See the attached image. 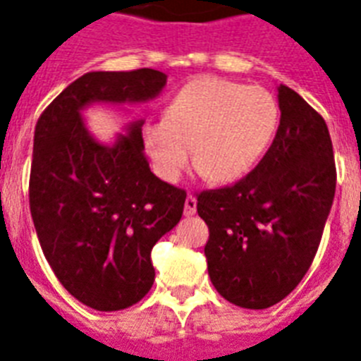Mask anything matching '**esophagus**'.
I'll return each instance as SVG.
<instances>
[{
  "label": "esophagus",
  "mask_w": 361,
  "mask_h": 361,
  "mask_svg": "<svg viewBox=\"0 0 361 361\" xmlns=\"http://www.w3.org/2000/svg\"><path fill=\"white\" fill-rule=\"evenodd\" d=\"M195 212H197V201H195V197H192V195H188L186 202H184V216L190 217Z\"/></svg>",
  "instance_id": "obj_1"
}]
</instances>
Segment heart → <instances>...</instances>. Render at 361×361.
<instances>
[{"mask_svg":"<svg viewBox=\"0 0 361 361\" xmlns=\"http://www.w3.org/2000/svg\"><path fill=\"white\" fill-rule=\"evenodd\" d=\"M281 123L275 95L219 77L184 85L166 109V120L144 125L142 140L154 175L177 183L190 164L210 183H234L264 159Z\"/></svg>","mask_w":361,"mask_h":361,"instance_id":"1","label":"heart"}]
</instances>
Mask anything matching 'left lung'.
Listing matches in <instances>:
<instances>
[{"instance_id":"left-lung-1","label":"left lung","mask_w":361,"mask_h":361,"mask_svg":"<svg viewBox=\"0 0 361 361\" xmlns=\"http://www.w3.org/2000/svg\"><path fill=\"white\" fill-rule=\"evenodd\" d=\"M281 125L245 178L197 195L210 228L208 275L221 297L264 310L297 288L312 266L336 193L324 120L295 90L276 86Z\"/></svg>"}]
</instances>
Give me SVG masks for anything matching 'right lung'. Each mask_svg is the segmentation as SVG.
<instances>
[{"label":"right lung","mask_w":361,"mask_h":361,"mask_svg":"<svg viewBox=\"0 0 361 361\" xmlns=\"http://www.w3.org/2000/svg\"><path fill=\"white\" fill-rule=\"evenodd\" d=\"M166 80L149 68L90 71L56 95L35 129L29 204L42 251L61 284L99 312L129 308L151 290V249L180 221L186 192L149 169L145 120L101 142L82 112L147 103Z\"/></svg>","instance_id":"obj_1"}]
</instances>
